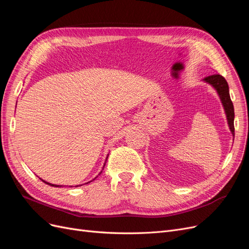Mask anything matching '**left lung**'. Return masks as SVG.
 Returning <instances> with one entry per match:
<instances>
[{
  "instance_id": "8db88e82",
  "label": "left lung",
  "mask_w": 249,
  "mask_h": 249,
  "mask_svg": "<svg viewBox=\"0 0 249 249\" xmlns=\"http://www.w3.org/2000/svg\"><path fill=\"white\" fill-rule=\"evenodd\" d=\"M203 81L211 85L214 89L217 92L219 98L221 100L222 107L226 111V116L228 120V124L230 127V130L231 131L232 135H235V128H234V118H235V111L234 106L230 97V91H229V85L226 81V78L221 76L220 74H213L205 77Z\"/></svg>"
}]
</instances>
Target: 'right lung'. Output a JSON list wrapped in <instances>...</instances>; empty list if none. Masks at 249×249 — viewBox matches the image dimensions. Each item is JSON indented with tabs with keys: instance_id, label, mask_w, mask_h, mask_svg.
<instances>
[{
	"instance_id": "add662e5",
	"label": "right lung",
	"mask_w": 249,
	"mask_h": 249,
	"mask_svg": "<svg viewBox=\"0 0 249 249\" xmlns=\"http://www.w3.org/2000/svg\"><path fill=\"white\" fill-rule=\"evenodd\" d=\"M104 165H106V164H104ZM42 180V179H41ZM44 183H46V184H49V185H51V186H53V187H61V185H55V184H51V183H49V182H46V181H44V180H42Z\"/></svg>"
}]
</instances>
